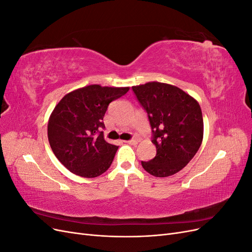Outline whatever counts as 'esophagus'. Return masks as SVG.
<instances>
[{
    "label": "esophagus",
    "mask_w": 252,
    "mask_h": 252,
    "mask_svg": "<svg viewBox=\"0 0 252 252\" xmlns=\"http://www.w3.org/2000/svg\"><path fill=\"white\" fill-rule=\"evenodd\" d=\"M138 142H139V140H138V139H131V140H129V141H126V143H128V144H131V145L138 144Z\"/></svg>",
    "instance_id": "esophagus-1"
}]
</instances>
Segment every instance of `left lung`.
Returning a JSON list of instances; mask_svg holds the SVG:
<instances>
[{
    "mask_svg": "<svg viewBox=\"0 0 252 252\" xmlns=\"http://www.w3.org/2000/svg\"><path fill=\"white\" fill-rule=\"evenodd\" d=\"M132 91L146 111L151 142L157 155L143 168L158 178L179 172L199 150L204 131L199 103L182 89L169 84L149 82L133 86Z\"/></svg>",
    "mask_w": 252,
    "mask_h": 252,
    "instance_id": "1",
    "label": "left lung"
}]
</instances>
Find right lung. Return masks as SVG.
Masks as SVG:
<instances>
[{
  "instance_id": "1",
  "label": "right lung",
  "mask_w": 252,
  "mask_h": 252,
  "mask_svg": "<svg viewBox=\"0 0 252 252\" xmlns=\"http://www.w3.org/2000/svg\"><path fill=\"white\" fill-rule=\"evenodd\" d=\"M128 90L89 85L67 94L53 109L48 141L53 154L70 172L95 178L109 168L118 146L105 141L103 118L108 105Z\"/></svg>"
}]
</instances>
